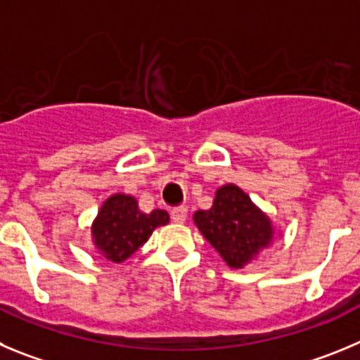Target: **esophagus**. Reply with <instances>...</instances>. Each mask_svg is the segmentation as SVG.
Instances as JSON below:
<instances>
[{
    "instance_id": "esophagus-1",
    "label": "esophagus",
    "mask_w": 360,
    "mask_h": 360,
    "mask_svg": "<svg viewBox=\"0 0 360 360\" xmlns=\"http://www.w3.org/2000/svg\"><path fill=\"white\" fill-rule=\"evenodd\" d=\"M172 220L176 221V224H184L188 218V210L184 206H179V207H174L172 210Z\"/></svg>"
}]
</instances>
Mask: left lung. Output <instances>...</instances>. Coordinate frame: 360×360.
I'll return each instance as SVG.
<instances>
[{
	"instance_id": "8db88e82",
	"label": "left lung",
	"mask_w": 360,
	"mask_h": 360,
	"mask_svg": "<svg viewBox=\"0 0 360 360\" xmlns=\"http://www.w3.org/2000/svg\"><path fill=\"white\" fill-rule=\"evenodd\" d=\"M193 221L211 247L231 268H243L274 241V226L236 184H224L213 206L193 214Z\"/></svg>"
}]
</instances>
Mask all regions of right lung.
I'll return each mask as SVG.
<instances>
[{
	"label": "right lung",
	"instance_id": "1",
	"mask_svg": "<svg viewBox=\"0 0 360 360\" xmlns=\"http://www.w3.org/2000/svg\"><path fill=\"white\" fill-rule=\"evenodd\" d=\"M169 213H143L136 199L126 193L108 197L92 221V241L97 252L112 263H124L150 238L156 227L167 226Z\"/></svg>",
	"mask_w": 360,
	"mask_h": 360
}]
</instances>
